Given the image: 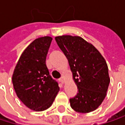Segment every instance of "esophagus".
I'll return each instance as SVG.
<instances>
[{"mask_svg":"<svg viewBox=\"0 0 125 125\" xmlns=\"http://www.w3.org/2000/svg\"><path fill=\"white\" fill-rule=\"evenodd\" d=\"M59 82H60L62 84H63V83H64V79H63V77H62V78L59 79Z\"/></svg>","mask_w":125,"mask_h":125,"instance_id":"34e87169","label":"esophagus"}]
</instances>
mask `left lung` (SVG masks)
<instances>
[{
  "label": "left lung",
  "mask_w": 125,
  "mask_h": 125,
  "mask_svg": "<svg viewBox=\"0 0 125 125\" xmlns=\"http://www.w3.org/2000/svg\"><path fill=\"white\" fill-rule=\"evenodd\" d=\"M55 40L68 59L78 93L69 99L79 113L95 110L104 100L110 83L108 66L99 51L79 36L62 35Z\"/></svg>",
  "instance_id": "left-lung-1"
}]
</instances>
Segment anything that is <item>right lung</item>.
Here are the masks:
<instances>
[{
    "label": "right lung",
    "instance_id": "right-lung-1",
    "mask_svg": "<svg viewBox=\"0 0 125 125\" xmlns=\"http://www.w3.org/2000/svg\"><path fill=\"white\" fill-rule=\"evenodd\" d=\"M52 38H39L21 55L12 76L15 92L21 102L32 110L48 109L59 91L58 83L50 75L45 60Z\"/></svg>",
    "mask_w": 125,
    "mask_h": 125
}]
</instances>
